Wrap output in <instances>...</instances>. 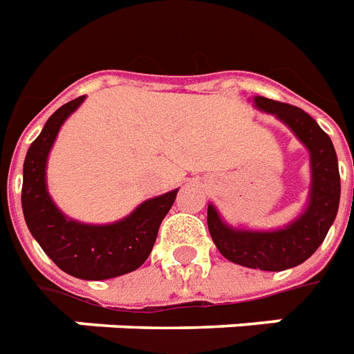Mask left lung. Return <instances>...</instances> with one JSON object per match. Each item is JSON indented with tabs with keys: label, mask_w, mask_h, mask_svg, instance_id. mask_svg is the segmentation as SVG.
<instances>
[{
	"label": "left lung",
	"mask_w": 354,
	"mask_h": 354,
	"mask_svg": "<svg viewBox=\"0 0 354 354\" xmlns=\"http://www.w3.org/2000/svg\"><path fill=\"white\" fill-rule=\"evenodd\" d=\"M257 110L272 113L293 130L310 151L312 188L304 212L276 231L235 230L220 218L214 205L207 209V225L220 254L243 267L286 270L304 263L325 241L339 205L338 156L330 138L306 111L265 97L254 98Z\"/></svg>",
	"instance_id": "8db88e82"
}]
</instances>
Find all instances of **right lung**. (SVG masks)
Returning <instances> with one entry per match:
<instances>
[{
  "label": "right lung",
  "mask_w": 354,
  "mask_h": 354,
  "mask_svg": "<svg viewBox=\"0 0 354 354\" xmlns=\"http://www.w3.org/2000/svg\"><path fill=\"white\" fill-rule=\"evenodd\" d=\"M84 98H74L55 110L28 149L22 209L31 235L61 270L82 280H108L132 272L145 263L179 190L143 201L136 211L113 224L89 225L66 218L46 190V160L61 124Z\"/></svg>",
  "instance_id": "right-lung-1"
}]
</instances>
